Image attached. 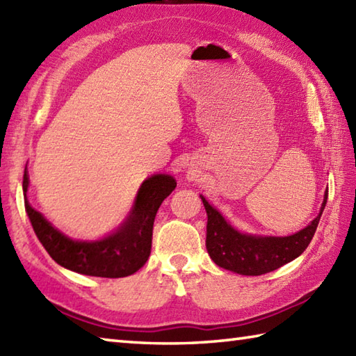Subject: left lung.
<instances>
[{
    "label": "left lung",
    "mask_w": 356,
    "mask_h": 356,
    "mask_svg": "<svg viewBox=\"0 0 356 356\" xmlns=\"http://www.w3.org/2000/svg\"><path fill=\"white\" fill-rule=\"evenodd\" d=\"M200 199L208 216L207 251L213 261L240 275H261L282 268L305 252L326 207L327 191L324 193L320 214L306 228L284 237L240 231L202 194Z\"/></svg>",
    "instance_id": "left-lung-1"
}]
</instances>
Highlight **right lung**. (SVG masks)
<instances>
[{"label": "right lung", "instance_id": "obj_1", "mask_svg": "<svg viewBox=\"0 0 356 356\" xmlns=\"http://www.w3.org/2000/svg\"><path fill=\"white\" fill-rule=\"evenodd\" d=\"M176 185L170 174H153L143 180L125 220L115 231L96 240L65 236L30 205L26 197L27 172L22 180V191L26 213L36 237L59 266L84 275L119 278L134 274L147 263L157 209Z\"/></svg>", "mask_w": 356, "mask_h": 356}]
</instances>
